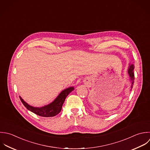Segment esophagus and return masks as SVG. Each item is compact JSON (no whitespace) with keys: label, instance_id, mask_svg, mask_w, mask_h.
Listing matches in <instances>:
<instances>
[{"label":"esophagus","instance_id":"esophagus-1","mask_svg":"<svg viewBox=\"0 0 150 150\" xmlns=\"http://www.w3.org/2000/svg\"><path fill=\"white\" fill-rule=\"evenodd\" d=\"M89 82V78H87V79H86V81H85V82H86V83H88Z\"/></svg>","mask_w":150,"mask_h":150}]
</instances>
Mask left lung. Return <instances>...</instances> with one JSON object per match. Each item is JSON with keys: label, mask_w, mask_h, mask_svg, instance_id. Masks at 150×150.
<instances>
[{"label": "left lung", "mask_w": 150, "mask_h": 150, "mask_svg": "<svg viewBox=\"0 0 150 150\" xmlns=\"http://www.w3.org/2000/svg\"><path fill=\"white\" fill-rule=\"evenodd\" d=\"M134 67L133 65H131L130 66V68H129V71H128V72L129 74V75L130 76V80L132 81V86H131V88H133V83H134Z\"/></svg>", "instance_id": "obj_1"}]
</instances>
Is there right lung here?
Segmentation results:
<instances>
[{"label":"right lung","mask_w":150,"mask_h":150,"mask_svg":"<svg viewBox=\"0 0 150 150\" xmlns=\"http://www.w3.org/2000/svg\"><path fill=\"white\" fill-rule=\"evenodd\" d=\"M73 87L67 88L61 92L55 100L51 103L42 108H34L28 105L20 96V99L23 105L30 111L41 117H49L57 115L61 110L63 103L68 94L74 90Z\"/></svg>","instance_id":"right-lung-1"}]
</instances>
